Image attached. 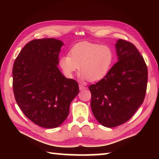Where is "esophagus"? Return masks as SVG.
I'll list each match as a JSON object with an SVG mask.
<instances>
[{
  "label": "esophagus",
  "mask_w": 159,
  "mask_h": 159,
  "mask_svg": "<svg viewBox=\"0 0 159 159\" xmlns=\"http://www.w3.org/2000/svg\"><path fill=\"white\" fill-rule=\"evenodd\" d=\"M86 89V87L84 86L83 84H79V89L80 90H83V89Z\"/></svg>",
  "instance_id": "esophagus-1"
}]
</instances>
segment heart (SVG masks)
I'll use <instances>...</instances> for the list:
<instances>
[{
	"label": "heart",
	"mask_w": 159,
	"mask_h": 159,
	"mask_svg": "<svg viewBox=\"0 0 159 159\" xmlns=\"http://www.w3.org/2000/svg\"><path fill=\"white\" fill-rule=\"evenodd\" d=\"M113 60V52L110 46L83 42L74 46L69 55L59 59V66L67 78H72L79 67L83 79L97 81L109 72Z\"/></svg>",
	"instance_id": "1"
}]
</instances>
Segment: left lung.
I'll list each match as a JSON object with an SVG mask.
<instances>
[{
  "instance_id": "1",
  "label": "left lung",
  "mask_w": 159,
  "mask_h": 159,
  "mask_svg": "<svg viewBox=\"0 0 159 159\" xmlns=\"http://www.w3.org/2000/svg\"><path fill=\"white\" fill-rule=\"evenodd\" d=\"M116 47L119 61L105 77L89 86L93 116L108 128L130 119L143 102L148 83V67L135 46L118 39Z\"/></svg>"
}]
</instances>
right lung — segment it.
Segmentation results:
<instances>
[{"instance_id": "obj_1", "label": "right lung", "mask_w": 159, "mask_h": 159, "mask_svg": "<svg viewBox=\"0 0 159 159\" xmlns=\"http://www.w3.org/2000/svg\"><path fill=\"white\" fill-rule=\"evenodd\" d=\"M63 44L54 38L33 39L24 46L13 63L16 102L27 118L43 128L59 126L79 92L78 82L66 79L57 67Z\"/></svg>"}]
</instances>
